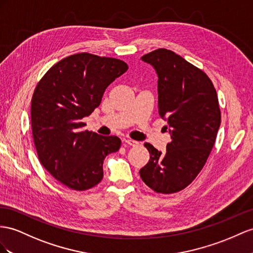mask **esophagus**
Returning <instances> with one entry per match:
<instances>
[{"instance_id":"1","label":"esophagus","mask_w":253,"mask_h":253,"mask_svg":"<svg viewBox=\"0 0 253 253\" xmlns=\"http://www.w3.org/2000/svg\"><path fill=\"white\" fill-rule=\"evenodd\" d=\"M124 142L126 144H128V145H130V146H138L140 143L138 141H134V140H131V139H124Z\"/></svg>"}]
</instances>
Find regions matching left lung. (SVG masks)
<instances>
[{"label": "left lung", "mask_w": 253, "mask_h": 253, "mask_svg": "<svg viewBox=\"0 0 253 253\" xmlns=\"http://www.w3.org/2000/svg\"><path fill=\"white\" fill-rule=\"evenodd\" d=\"M141 60L157 74L158 111L172 140L164 154L144 144L151 158L140 176L154 191L174 193L197 177L210 156L221 123L218 97L206 74L171 50H155Z\"/></svg>", "instance_id": "left-lung-1"}]
</instances>
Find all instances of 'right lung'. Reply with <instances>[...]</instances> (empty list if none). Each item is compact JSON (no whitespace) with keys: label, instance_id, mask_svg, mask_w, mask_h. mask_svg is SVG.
Returning <instances> with one entry per match:
<instances>
[{"label":"right lung","instance_id":"1","mask_svg":"<svg viewBox=\"0 0 253 253\" xmlns=\"http://www.w3.org/2000/svg\"><path fill=\"white\" fill-rule=\"evenodd\" d=\"M128 69L113 57L78 53L51 67L32 98V132L38 158L51 175L74 190L103 177V160L120 150L115 135L81 130L82 119L101 102L106 88Z\"/></svg>","mask_w":253,"mask_h":253}]
</instances>
